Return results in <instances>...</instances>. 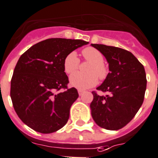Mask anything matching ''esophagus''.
Listing matches in <instances>:
<instances>
[{
  "mask_svg": "<svg viewBox=\"0 0 158 158\" xmlns=\"http://www.w3.org/2000/svg\"><path fill=\"white\" fill-rule=\"evenodd\" d=\"M84 93H85V91H82V90H78V94H79V95H82Z\"/></svg>",
  "mask_w": 158,
  "mask_h": 158,
  "instance_id": "obj_1",
  "label": "esophagus"
}]
</instances>
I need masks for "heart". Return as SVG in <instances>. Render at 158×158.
I'll return each instance as SVG.
<instances>
[{
  "instance_id": "heart-1",
  "label": "heart",
  "mask_w": 158,
  "mask_h": 158,
  "mask_svg": "<svg viewBox=\"0 0 158 158\" xmlns=\"http://www.w3.org/2000/svg\"><path fill=\"white\" fill-rule=\"evenodd\" d=\"M82 55L86 61L90 63L87 67V73H75L70 77L71 86L81 90L88 89L97 85L99 79L103 80L107 77L108 69L104 64V56L102 52L94 47H86L82 50ZM80 60L74 51L69 52L64 60V71L67 74H71L79 67Z\"/></svg>"
}]
</instances>
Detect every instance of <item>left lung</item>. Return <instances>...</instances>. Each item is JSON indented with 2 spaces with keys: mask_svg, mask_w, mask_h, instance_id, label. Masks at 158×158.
Masks as SVG:
<instances>
[{
  "mask_svg": "<svg viewBox=\"0 0 158 158\" xmlns=\"http://www.w3.org/2000/svg\"><path fill=\"white\" fill-rule=\"evenodd\" d=\"M91 46L102 52L110 71L97 88L109 94L101 96L92 91L91 115L102 128L119 130L133 119L142 106L147 88L145 70L134 55L126 49L102 44Z\"/></svg>",
  "mask_w": 158,
  "mask_h": 158,
  "instance_id": "8db88e82",
  "label": "left lung"
}]
</instances>
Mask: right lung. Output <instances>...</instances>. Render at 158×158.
<instances>
[{
	"label": "right lung",
	"mask_w": 158,
	"mask_h": 158,
	"mask_svg": "<svg viewBox=\"0 0 158 158\" xmlns=\"http://www.w3.org/2000/svg\"><path fill=\"white\" fill-rule=\"evenodd\" d=\"M80 40L52 38L33 45L20 56L10 81V98L16 113L28 127L51 133L68 121L76 88H67L64 60L69 52L88 44ZM64 89V92H60Z\"/></svg>",
	"instance_id": "right-lung-1"
}]
</instances>
